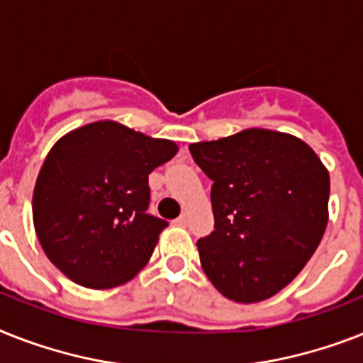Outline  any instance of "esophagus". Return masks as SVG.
Returning a JSON list of instances; mask_svg holds the SVG:
<instances>
[{
  "mask_svg": "<svg viewBox=\"0 0 363 363\" xmlns=\"http://www.w3.org/2000/svg\"><path fill=\"white\" fill-rule=\"evenodd\" d=\"M186 222H188L186 214H181V216H179L175 220V223H179V225H186Z\"/></svg>",
  "mask_w": 363,
  "mask_h": 363,
  "instance_id": "1",
  "label": "esophagus"
}]
</instances>
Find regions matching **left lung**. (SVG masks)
Wrapping results in <instances>:
<instances>
[{
  "label": "left lung",
  "instance_id": "8db88e82",
  "mask_svg": "<svg viewBox=\"0 0 363 363\" xmlns=\"http://www.w3.org/2000/svg\"><path fill=\"white\" fill-rule=\"evenodd\" d=\"M188 149L212 181L214 231L197 240L207 278L235 302L270 298L298 276L325 235L326 167L302 140L263 128Z\"/></svg>",
  "mask_w": 363,
  "mask_h": 363
}]
</instances>
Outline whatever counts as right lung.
<instances>
[{"label": "right lung", "instance_id": "right-lung-1", "mask_svg": "<svg viewBox=\"0 0 363 363\" xmlns=\"http://www.w3.org/2000/svg\"><path fill=\"white\" fill-rule=\"evenodd\" d=\"M177 145L113 121L72 130L52 147L33 191L38 242L55 267L89 289L126 284L151 259L166 220L147 214L149 173Z\"/></svg>", "mask_w": 363, "mask_h": 363}]
</instances>
